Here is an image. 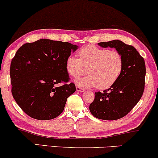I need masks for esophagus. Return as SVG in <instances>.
Wrapping results in <instances>:
<instances>
[{
    "mask_svg": "<svg viewBox=\"0 0 158 158\" xmlns=\"http://www.w3.org/2000/svg\"><path fill=\"white\" fill-rule=\"evenodd\" d=\"M77 91H79V92H82V91H84L85 89H84V88H81V87H79V86H77Z\"/></svg>",
    "mask_w": 158,
    "mask_h": 158,
    "instance_id": "1",
    "label": "esophagus"
}]
</instances>
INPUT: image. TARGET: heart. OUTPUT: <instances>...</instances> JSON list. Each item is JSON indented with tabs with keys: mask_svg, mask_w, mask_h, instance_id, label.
Instances as JSON below:
<instances>
[{
	"mask_svg": "<svg viewBox=\"0 0 158 158\" xmlns=\"http://www.w3.org/2000/svg\"><path fill=\"white\" fill-rule=\"evenodd\" d=\"M79 59L69 56L65 68L70 77L78 78L88 72L89 75L77 80L81 88L97 86L100 90L109 88L120 77L124 66L123 56L117 50L88 45L79 51Z\"/></svg>",
	"mask_w": 158,
	"mask_h": 158,
	"instance_id": "1",
	"label": "heart"
}]
</instances>
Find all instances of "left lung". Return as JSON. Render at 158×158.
Returning a JSON list of instances; mask_svg holds the SVG:
<instances>
[{"mask_svg": "<svg viewBox=\"0 0 158 158\" xmlns=\"http://www.w3.org/2000/svg\"><path fill=\"white\" fill-rule=\"evenodd\" d=\"M102 48H114L123 56L124 66L115 84L103 92H96L89 109L96 118L115 120L129 113L142 97L145 88L144 59L131 45L119 40L98 43Z\"/></svg>", "mask_w": 158, "mask_h": 158, "instance_id": "1", "label": "left lung"}]
</instances>
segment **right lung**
Instances as JSON below:
<instances>
[{"label": "right lung", "instance_id": "right-lung-1", "mask_svg": "<svg viewBox=\"0 0 158 158\" xmlns=\"http://www.w3.org/2000/svg\"><path fill=\"white\" fill-rule=\"evenodd\" d=\"M77 48L68 42L40 39L17 50L10 65L12 94L24 113L48 120L64 110L68 98L76 91L75 84L69 83L65 62Z\"/></svg>", "mask_w": 158, "mask_h": 158}]
</instances>
